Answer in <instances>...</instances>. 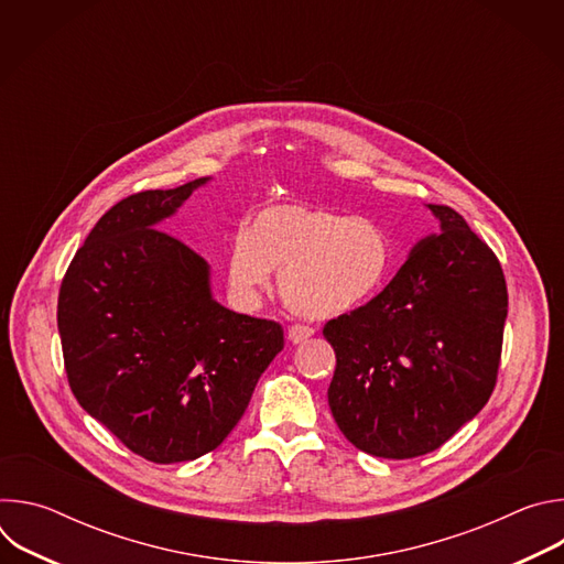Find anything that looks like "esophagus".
Listing matches in <instances>:
<instances>
[{
  "mask_svg": "<svg viewBox=\"0 0 564 564\" xmlns=\"http://www.w3.org/2000/svg\"><path fill=\"white\" fill-rule=\"evenodd\" d=\"M312 335H314V330L307 328V326H292V328H288V341L294 344V346L307 341Z\"/></svg>",
  "mask_w": 564,
  "mask_h": 564,
  "instance_id": "34e87169",
  "label": "esophagus"
}]
</instances>
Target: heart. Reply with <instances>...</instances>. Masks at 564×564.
Returning <instances> with one entry per match:
<instances>
[{
	"mask_svg": "<svg viewBox=\"0 0 564 564\" xmlns=\"http://www.w3.org/2000/svg\"><path fill=\"white\" fill-rule=\"evenodd\" d=\"M392 259V238L379 220L283 200L234 231L227 276L238 296L250 299L279 270V292L296 314L333 318L372 301L390 276Z\"/></svg>",
	"mask_w": 564,
	"mask_h": 564,
	"instance_id": "heart-1",
	"label": "heart"
}]
</instances>
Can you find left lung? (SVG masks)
Segmentation results:
<instances>
[{
	"mask_svg": "<svg viewBox=\"0 0 564 564\" xmlns=\"http://www.w3.org/2000/svg\"><path fill=\"white\" fill-rule=\"evenodd\" d=\"M366 305L328 321L337 352L328 404L359 451L409 459L440 448L489 401L502 352L507 283L496 254L446 205Z\"/></svg>",
	"mask_w": 564,
	"mask_h": 564,
	"instance_id": "8db88e82",
	"label": "left lung"
}]
</instances>
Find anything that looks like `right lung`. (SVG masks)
Wrapping results in <instances>:
<instances>
[{
	"mask_svg": "<svg viewBox=\"0 0 564 564\" xmlns=\"http://www.w3.org/2000/svg\"><path fill=\"white\" fill-rule=\"evenodd\" d=\"M209 181L113 205L59 288L57 330L75 399L155 464L214 451L283 350L279 324L220 305L209 263L155 229Z\"/></svg>",
	"mask_w": 564,
	"mask_h": 564,
	"instance_id": "right-lung-1",
	"label": "right lung"
}]
</instances>
